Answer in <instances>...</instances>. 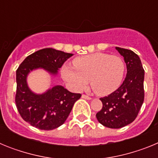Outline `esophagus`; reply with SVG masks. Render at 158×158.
I'll use <instances>...</instances> for the list:
<instances>
[{
	"label": "esophagus",
	"mask_w": 158,
	"mask_h": 158,
	"mask_svg": "<svg viewBox=\"0 0 158 158\" xmlns=\"http://www.w3.org/2000/svg\"><path fill=\"white\" fill-rule=\"evenodd\" d=\"M82 98L86 99V100H91V99H92L89 96H87V95H85V94L82 95Z\"/></svg>",
	"instance_id": "34e87169"
}]
</instances>
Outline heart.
Listing matches in <instances>:
<instances>
[{
    "label": "heart",
    "mask_w": 158,
    "mask_h": 158,
    "mask_svg": "<svg viewBox=\"0 0 158 158\" xmlns=\"http://www.w3.org/2000/svg\"><path fill=\"white\" fill-rule=\"evenodd\" d=\"M73 66L65 64L61 73L62 78L76 91H81L90 84L96 93L110 94L120 85L125 73L122 58L105 53H94L78 57L73 60Z\"/></svg>",
    "instance_id": "heart-1"
}]
</instances>
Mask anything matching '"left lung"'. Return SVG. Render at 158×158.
I'll use <instances>...</instances> for the list:
<instances>
[{"mask_svg":"<svg viewBox=\"0 0 158 158\" xmlns=\"http://www.w3.org/2000/svg\"><path fill=\"white\" fill-rule=\"evenodd\" d=\"M115 48L126 62V78L115 92L100 99L103 107L96 116L104 127L118 129L131 123L138 116L144 101L145 70L135 52L120 47Z\"/></svg>","mask_w":158,"mask_h":158,"instance_id":"obj_1","label":"left lung"}]
</instances>
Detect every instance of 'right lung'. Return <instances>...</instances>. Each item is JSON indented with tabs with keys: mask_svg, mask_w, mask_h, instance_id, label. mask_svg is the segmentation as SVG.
Returning <instances> with one entry per match:
<instances>
[{
	"mask_svg": "<svg viewBox=\"0 0 158 158\" xmlns=\"http://www.w3.org/2000/svg\"><path fill=\"white\" fill-rule=\"evenodd\" d=\"M72 55L52 48L42 49L27 56L16 69L15 102L20 116L31 126L50 131L62 125L81 94L70 93L61 85L54 86L43 94H35L27 85V74L38 68L56 74Z\"/></svg>",
	"mask_w": 158,
	"mask_h": 158,
	"instance_id": "right-lung-1",
	"label": "right lung"
}]
</instances>
